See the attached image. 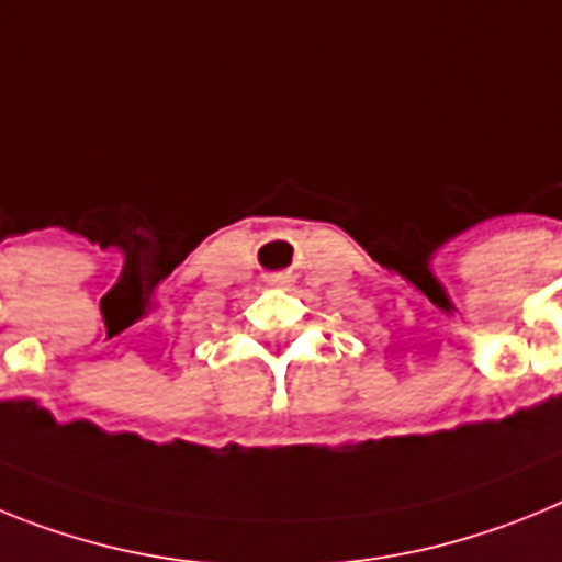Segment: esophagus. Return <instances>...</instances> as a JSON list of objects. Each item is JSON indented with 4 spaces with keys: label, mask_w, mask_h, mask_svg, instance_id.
<instances>
[{
    "label": "esophagus",
    "mask_w": 562,
    "mask_h": 562,
    "mask_svg": "<svg viewBox=\"0 0 562 562\" xmlns=\"http://www.w3.org/2000/svg\"><path fill=\"white\" fill-rule=\"evenodd\" d=\"M271 282H274V285H280V288H285L291 280H288V277H274V280H271Z\"/></svg>",
    "instance_id": "esophagus-1"
}]
</instances>
